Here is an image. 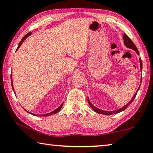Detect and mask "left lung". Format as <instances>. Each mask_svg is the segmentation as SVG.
<instances>
[{"label": "left lung", "instance_id": "1", "mask_svg": "<svg viewBox=\"0 0 153 153\" xmlns=\"http://www.w3.org/2000/svg\"><path fill=\"white\" fill-rule=\"evenodd\" d=\"M123 40H124V45H125L127 46V47L129 48L133 49V50H134V51H135L136 52V53L138 54V55H139V52H138V48H136V45H134V42H132V40H131L130 39V38H129L128 37V36L126 34V33H124V35H123ZM140 68H141V69H142V63L141 59H140ZM141 81H142V79H141ZM139 88H140V87L138 88V90H139ZM138 90H137V92H138ZM136 94H137V92L135 94H134L133 98H131V100L128 102V104H127L126 106H124L123 107L120 108V109L116 110V111H102V110H101V109H99V108H97L96 107H94V105H92V103L90 102L89 99H88V103H89V105H90V107H91L92 108H93V110H94V111H96V112H97V113H100V114H103V115H111V114H116V113H120V112H121V111H123L125 110L126 108H127V107H128V106H129V105H130L131 102H132V101H133L134 99V98L136 97Z\"/></svg>", "mask_w": 153, "mask_h": 153}]
</instances>
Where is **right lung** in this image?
I'll return each instance as SVG.
<instances>
[{
	"instance_id": "1",
	"label": "right lung",
	"mask_w": 153,
	"mask_h": 153,
	"mask_svg": "<svg viewBox=\"0 0 153 153\" xmlns=\"http://www.w3.org/2000/svg\"><path fill=\"white\" fill-rule=\"evenodd\" d=\"M30 35H31V32H29V33H27L26 35L25 36H24V38H22V40L20 41V42H19V45H18V47H17V50L18 48H19V47H20V46L22 45V44L23 43V42H24V41L26 39V38L28 37V36H29ZM11 82H12V88H13V91H14V88H13V82H12V74H11ZM63 104H62L60 107H58L57 108H56V109H55V111H52V112H51V113H47V114H44V115H36V114H32V113H30V112H28L27 111H26L27 112H28L29 113H30V114H32L33 115H35V116H43V117H46V116H49V115H53V114H55V113H58L59 111V110L61 109V107H62V106H63Z\"/></svg>"
}]
</instances>
